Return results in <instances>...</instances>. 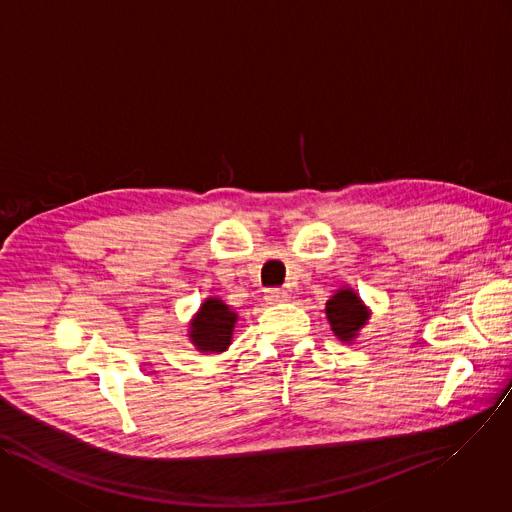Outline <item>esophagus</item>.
I'll list each match as a JSON object with an SVG mask.
<instances>
[{"label": "esophagus", "instance_id": "34e87169", "mask_svg": "<svg viewBox=\"0 0 512 512\" xmlns=\"http://www.w3.org/2000/svg\"><path fill=\"white\" fill-rule=\"evenodd\" d=\"M286 290H282V288H268L266 292H264V300L266 302H270V304H276V302H282V300H286Z\"/></svg>", "mask_w": 512, "mask_h": 512}]
</instances>
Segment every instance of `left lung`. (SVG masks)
<instances>
[{"label":"left lung","mask_w":512,"mask_h":512,"mask_svg":"<svg viewBox=\"0 0 512 512\" xmlns=\"http://www.w3.org/2000/svg\"><path fill=\"white\" fill-rule=\"evenodd\" d=\"M327 317L331 321L335 335L343 341H349L367 323L369 315L365 311L361 298L351 288H345V290H339L327 302Z\"/></svg>","instance_id":"left-lung-1"}]
</instances>
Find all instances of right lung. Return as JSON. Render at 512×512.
Returning a JSON list of instances; mask_svg holds the SVG:
<instances>
[{"instance_id":"1","label":"right lung","mask_w":512,"mask_h":512,"mask_svg":"<svg viewBox=\"0 0 512 512\" xmlns=\"http://www.w3.org/2000/svg\"><path fill=\"white\" fill-rule=\"evenodd\" d=\"M238 315L220 298H208L201 304V311L191 323V341L199 351L220 353L226 351L232 339Z\"/></svg>"}]
</instances>
